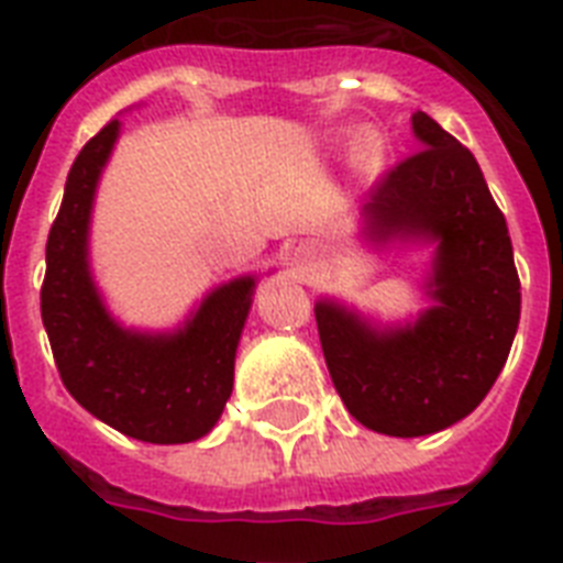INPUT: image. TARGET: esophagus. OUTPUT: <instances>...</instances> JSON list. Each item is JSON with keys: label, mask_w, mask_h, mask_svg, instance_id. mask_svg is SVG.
<instances>
[{"label": "esophagus", "mask_w": 563, "mask_h": 563, "mask_svg": "<svg viewBox=\"0 0 563 563\" xmlns=\"http://www.w3.org/2000/svg\"><path fill=\"white\" fill-rule=\"evenodd\" d=\"M298 256H303V254H300V251H298Z\"/></svg>", "instance_id": "34e87169"}]
</instances>
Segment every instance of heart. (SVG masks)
Returning <instances> with one entry per match:
<instances>
[{
	"mask_svg": "<svg viewBox=\"0 0 563 563\" xmlns=\"http://www.w3.org/2000/svg\"><path fill=\"white\" fill-rule=\"evenodd\" d=\"M385 154H388V143H385L383 131L376 128H362L360 134L353 136L351 143V163L353 169L371 178L385 166Z\"/></svg>",
	"mask_w": 563,
	"mask_h": 563,
	"instance_id": "heart-1",
	"label": "heart"
}]
</instances>
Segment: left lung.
<instances>
[{"label": "left lung", "instance_id": "1", "mask_svg": "<svg viewBox=\"0 0 563 563\" xmlns=\"http://www.w3.org/2000/svg\"><path fill=\"white\" fill-rule=\"evenodd\" d=\"M423 145L368 192L362 236L376 247L435 245L432 307L383 327L339 300L316 303L327 368L362 427L394 438L432 435L467 418L497 383L520 324V277L506 216L476 157L418 110Z\"/></svg>", "mask_w": 563, "mask_h": 563}]
</instances>
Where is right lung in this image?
<instances>
[{
  "instance_id": "right-lung-1",
  "label": "right lung",
  "mask_w": 563,
  "mask_h": 563,
  "mask_svg": "<svg viewBox=\"0 0 563 563\" xmlns=\"http://www.w3.org/2000/svg\"><path fill=\"white\" fill-rule=\"evenodd\" d=\"M119 140L108 122L75 157L46 242L40 312L66 391L122 435L189 444L216 427L233 391V362L256 277L221 283L172 333L128 330L110 316L90 272L96 187Z\"/></svg>"
}]
</instances>
